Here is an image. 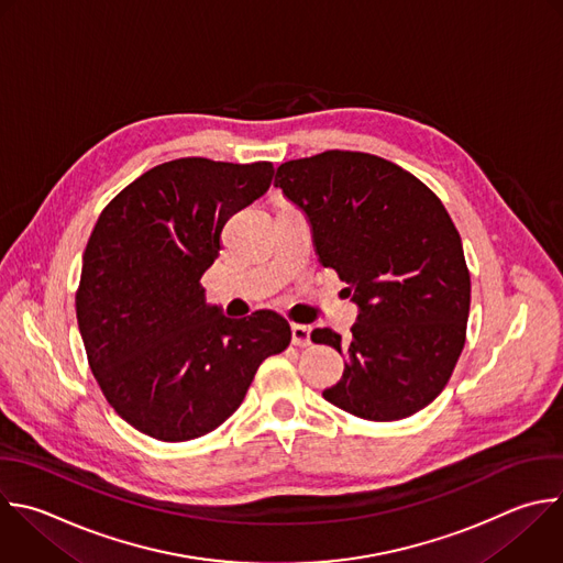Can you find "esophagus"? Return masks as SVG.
<instances>
[{
    "mask_svg": "<svg viewBox=\"0 0 563 563\" xmlns=\"http://www.w3.org/2000/svg\"><path fill=\"white\" fill-rule=\"evenodd\" d=\"M291 342L296 346H309L311 344V329L307 324H291Z\"/></svg>",
    "mask_w": 563,
    "mask_h": 563,
    "instance_id": "obj_1",
    "label": "esophagus"
}]
</instances>
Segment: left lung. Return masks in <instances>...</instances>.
Segmentation results:
<instances>
[{
    "label": "left lung",
    "instance_id": "8db88e82",
    "mask_svg": "<svg viewBox=\"0 0 563 563\" xmlns=\"http://www.w3.org/2000/svg\"><path fill=\"white\" fill-rule=\"evenodd\" d=\"M274 185L307 217L320 265L338 272L357 307L349 342L311 331L344 357L340 383L322 398L376 422L422 411L451 378L471 307L449 212L413 174L362 152L287 161Z\"/></svg>",
    "mask_w": 563,
    "mask_h": 563
}]
</instances>
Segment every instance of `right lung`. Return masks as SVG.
<instances>
[{"mask_svg": "<svg viewBox=\"0 0 563 563\" xmlns=\"http://www.w3.org/2000/svg\"><path fill=\"white\" fill-rule=\"evenodd\" d=\"M274 172L267 161L161 163L110 201L90 234L77 291L88 362L112 409L154 440L219 429L261 362L291 340L276 311L234 320L201 287L223 225L269 190Z\"/></svg>", "mask_w": 563, "mask_h": 563, "instance_id": "obj_1", "label": "right lung"}]
</instances>
